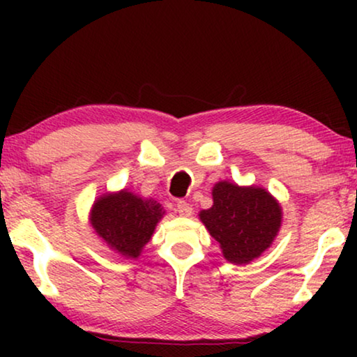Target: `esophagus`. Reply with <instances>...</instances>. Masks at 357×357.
Masks as SVG:
<instances>
[{
	"mask_svg": "<svg viewBox=\"0 0 357 357\" xmlns=\"http://www.w3.org/2000/svg\"><path fill=\"white\" fill-rule=\"evenodd\" d=\"M177 213L180 214V216H183V218H188L190 214H192V211H193V208L190 206V204L187 203V202H178L177 203Z\"/></svg>",
	"mask_w": 357,
	"mask_h": 357,
	"instance_id": "1",
	"label": "esophagus"
}]
</instances>
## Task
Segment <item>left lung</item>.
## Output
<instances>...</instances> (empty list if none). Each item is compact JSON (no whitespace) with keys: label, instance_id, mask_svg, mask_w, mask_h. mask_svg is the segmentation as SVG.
<instances>
[{"label":"left lung","instance_id":"left-lung-1","mask_svg":"<svg viewBox=\"0 0 357 357\" xmlns=\"http://www.w3.org/2000/svg\"><path fill=\"white\" fill-rule=\"evenodd\" d=\"M198 216L227 261L248 265L275 242L282 208L265 188L221 180L213 187V206Z\"/></svg>","mask_w":357,"mask_h":357}]
</instances>
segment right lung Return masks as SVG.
Wrapping results in <instances>:
<instances>
[{"mask_svg":"<svg viewBox=\"0 0 357 357\" xmlns=\"http://www.w3.org/2000/svg\"><path fill=\"white\" fill-rule=\"evenodd\" d=\"M164 214V208L155 199L123 188L96 199L89 224L110 250L123 258H138Z\"/></svg>","mask_w":357,"mask_h":357,"instance_id":"right-lung-1","label":"right lung"}]
</instances>
